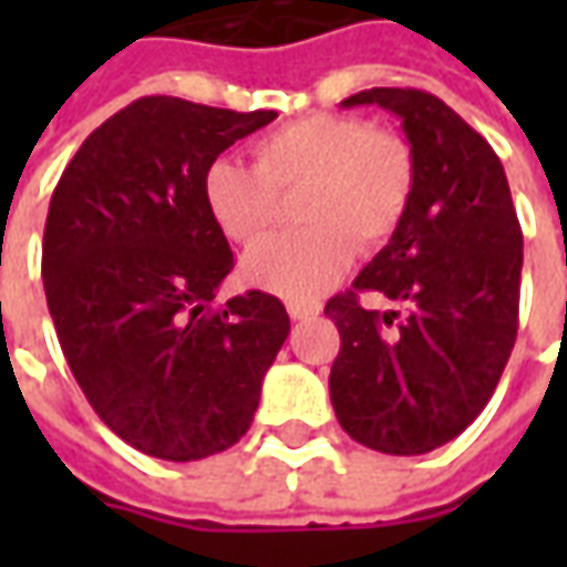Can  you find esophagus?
Masks as SVG:
<instances>
[{
	"label": "esophagus",
	"mask_w": 567,
	"mask_h": 567,
	"mask_svg": "<svg viewBox=\"0 0 567 567\" xmlns=\"http://www.w3.org/2000/svg\"><path fill=\"white\" fill-rule=\"evenodd\" d=\"M321 303H307V300H288V316L295 321L312 319V316H319Z\"/></svg>",
	"instance_id": "1"
}]
</instances>
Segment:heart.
<instances>
[{"instance_id": "obj_1", "label": "heart", "mask_w": 567, "mask_h": 567, "mask_svg": "<svg viewBox=\"0 0 567 567\" xmlns=\"http://www.w3.org/2000/svg\"><path fill=\"white\" fill-rule=\"evenodd\" d=\"M255 166L218 157L203 173L206 212L230 243L248 246L279 221L295 197L300 227L248 251L246 276L272 295H321L358 251L382 248L416 194L410 142L364 117L319 112L251 142Z\"/></svg>"}]
</instances>
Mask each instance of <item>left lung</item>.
<instances>
[{
	"mask_svg": "<svg viewBox=\"0 0 567 567\" xmlns=\"http://www.w3.org/2000/svg\"><path fill=\"white\" fill-rule=\"evenodd\" d=\"M343 105L404 121L416 194L389 246L324 307L340 331L331 404L358 443L422 455L458 437L504 373L519 328L523 230L498 154L434 93L373 87ZM361 293L395 309L361 308Z\"/></svg>",
	"mask_w": 567,
	"mask_h": 567,
	"instance_id": "1",
	"label": "left lung"
}]
</instances>
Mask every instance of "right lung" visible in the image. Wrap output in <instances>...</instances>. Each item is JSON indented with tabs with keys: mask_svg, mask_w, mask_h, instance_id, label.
<instances>
[{
	"mask_svg": "<svg viewBox=\"0 0 567 567\" xmlns=\"http://www.w3.org/2000/svg\"><path fill=\"white\" fill-rule=\"evenodd\" d=\"M272 117L142 96L93 130L54 187L42 279L56 340L93 413L154 458L230 450L291 331L264 291L212 309L234 251L203 173Z\"/></svg>",
	"mask_w": 567,
	"mask_h": 567,
	"instance_id": "1",
	"label": "right lung"
}]
</instances>
